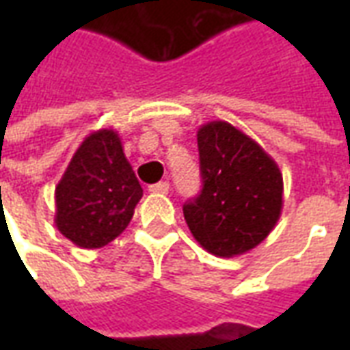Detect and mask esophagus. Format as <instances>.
Segmentation results:
<instances>
[{"instance_id":"34e87169","label":"esophagus","mask_w":350,"mask_h":350,"mask_svg":"<svg viewBox=\"0 0 350 350\" xmlns=\"http://www.w3.org/2000/svg\"><path fill=\"white\" fill-rule=\"evenodd\" d=\"M168 189H170V183L168 182H159L150 185V191H152V193H157V195H167Z\"/></svg>"}]
</instances>
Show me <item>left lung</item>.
Segmentation results:
<instances>
[{
    "instance_id": "left-lung-1",
    "label": "left lung",
    "mask_w": 350,
    "mask_h": 350,
    "mask_svg": "<svg viewBox=\"0 0 350 350\" xmlns=\"http://www.w3.org/2000/svg\"><path fill=\"white\" fill-rule=\"evenodd\" d=\"M202 191L183 204L191 234L215 257L257 247L278 225L283 176L278 163L228 122H210L197 133Z\"/></svg>"
}]
</instances>
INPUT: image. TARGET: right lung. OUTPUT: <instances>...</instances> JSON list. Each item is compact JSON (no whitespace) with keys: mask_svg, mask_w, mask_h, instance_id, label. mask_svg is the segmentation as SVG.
Masks as SVG:
<instances>
[{"mask_svg":"<svg viewBox=\"0 0 350 350\" xmlns=\"http://www.w3.org/2000/svg\"><path fill=\"white\" fill-rule=\"evenodd\" d=\"M140 198L118 131H93L57 182L54 223L75 245L99 250L127 228Z\"/></svg>","mask_w":350,"mask_h":350,"instance_id":"obj_1","label":"right lung"}]
</instances>
